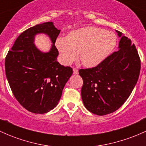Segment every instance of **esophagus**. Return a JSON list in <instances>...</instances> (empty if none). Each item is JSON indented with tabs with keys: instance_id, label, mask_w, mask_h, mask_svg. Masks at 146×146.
I'll return each instance as SVG.
<instances>
[{
	"instance_id": "34e87169",
	"label": "esophagus",
	"mask_w": 146,
	"mask_h": 146,
	"mask_svg": "<svg viewBox=\"0 0 146 146\" xmlns=\"http://www.w3.org/2000/svg\"><path fill=\"white\" fill-rule=\"evenodd\" d=\"M73 74H75V75L78 74V70L76 68H73Z\"/></svg>"
}]
</instances>
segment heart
<instances>
[{
  "instance_id": "heart-1",
  "label": "heart",
  "mask_w": 146,
  "mask_h": 146,
  "mask_svg": "<svg viewBox=\"0 0 146 146\" xmlns=\"http://www.w3.org/2000/svg\"><path fill=\"white\" fill-rule=\"evenodd\" d=\"M116 44L113 33L97 27L87 26L70 32L67 37H58L55 45L65 64L78 57L86 67H94L107 58Z\"/></svg>"
}]
</instances>
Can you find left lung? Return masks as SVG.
<instances>
[{"label":"left lung","instance_id":"obj_1","mask_svg":"<svg viewBox=\"0 0 146 146\" xmlns=\"http://www.w3.org/2000/svg\"><path fill=\"white\" fill-rule=\"evenodd\" d=\"M121 40L113 52L96 66L80 69L83 80L81 96L84 107L103 116L117 110L127 100L137 84L141 60L132 41L116 30Z\"/></svg>","mask_w":146,"mask_h":146}]
</instances>
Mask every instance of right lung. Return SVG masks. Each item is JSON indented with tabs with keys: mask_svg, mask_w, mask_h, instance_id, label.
I'll list each match as a JSON object with an SVG mask.
<instances>
[{
	"mask_svg": "<svg viewBox=\"0 0 146 146\" xmlns=\"http://www.w3.org/2000/svg\"><path fill=\"white\" fill-rule=\"evenodd\" d=\"M60 33L52 22L35 25L16 39L5 61V74L14 97L28 111L45 113L57 106L66 83L73 74L70 66L61 65L55 46ZM44 33L53 43L48 53L34 44V36Z\"/></svg>",
	"mask_w": 146,
	"mask_h": 146,
	"instance_id": "add662e5",
	"label": "right lung"
}]
</instances>
